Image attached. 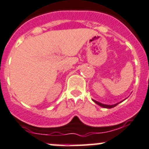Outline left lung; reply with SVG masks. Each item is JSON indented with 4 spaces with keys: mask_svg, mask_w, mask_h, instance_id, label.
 Listing matches in <instances>:
<instances>
[{
    "mask_svg": "<svg viewBox=\"0 0 149 149\" xmlns=\"http://www.w3.org/2000/svg\"><path fill=\"white\" fill-rule=\"evenodd\" d=\"M93 100V101H94V102H95L96 104H97L100 105V106H101V107H104V108H112V107H115V106H117V105H118V104H119V103H117V104H115L108 105V104H102V103L99 102L95 101V100Z\"/></svg>",
    "mask_w": 149,
    "mask_h": 149,
    "instance_id": "left-lung-1",
    "label": "left lung"
}]
</instances>
